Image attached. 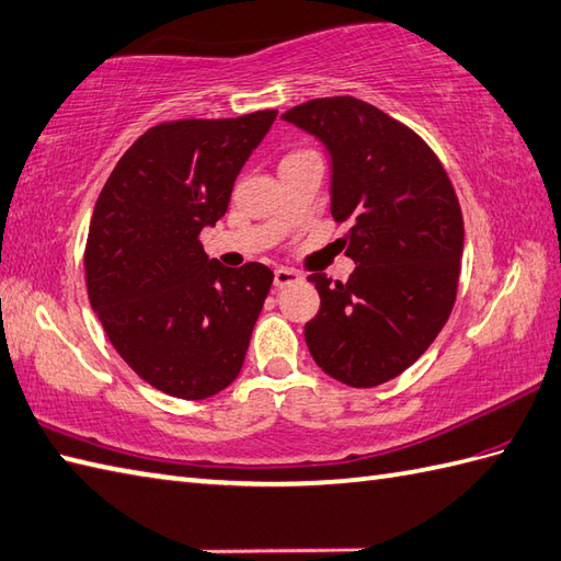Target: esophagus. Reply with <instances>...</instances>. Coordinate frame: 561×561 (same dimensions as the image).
Listing matches in <instances>:
<instances>
[{
  "mask_svg": "<svg viewBox=\"0 0 561 561\" xmlns=\"http://www.w3.org/2000/svg\"><path fill=\"white\" fill-rule=\"evenodd\" d=\"M300 278H302V276H300V273H297L295 268H285V266H280V268L273 271V285H276V288H285V285L297 283Z\"/></svg>",
  "mask_w": 561,
  "mask_h": 561,
  "instance_id": "1",
  "label": "esophagus"
}]
</instances>
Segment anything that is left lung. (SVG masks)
<instances>
[{
  "mask_svg": "<svg viewBox=\"0 0 561 561\" xmlns=\"http://www.w3.org/2000/svg\"><path fill=\"white\" fill-rule=\"evenodd\" d=\"M285 122L323 146L331 214L351 220L347 283L312 273L321 307L305 327L329 377L369 389L427 351L456 302L463 216L432 148L415 131L351 95L317 98Z\"/></svg>",
  "mask_w": 561,
  "mask_h": 561,
  "instance_id": "1",
  "label": "left lung"
}]
</instances>
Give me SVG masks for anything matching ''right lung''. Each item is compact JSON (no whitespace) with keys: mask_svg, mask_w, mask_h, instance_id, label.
I'll return each mask as SVG.
<instances>
[{"mask_svg":"<svg viewBox=\"0 0 561 561\" xmlns=\"http://www.w3.org/2000/svg\"><path fill=\"white\" fill-rule=\"evenodd\" d=\"M276 115L158 124L119 158L95 202L83 259L93 312L136 375L184 401L240 375L271 290L268 266H222L198 232L226 216Z\"/></svg>","mask_w":561,"mask_h":561,"instance_id":"right-lung-1","label":"right lung"}]
</instances>
